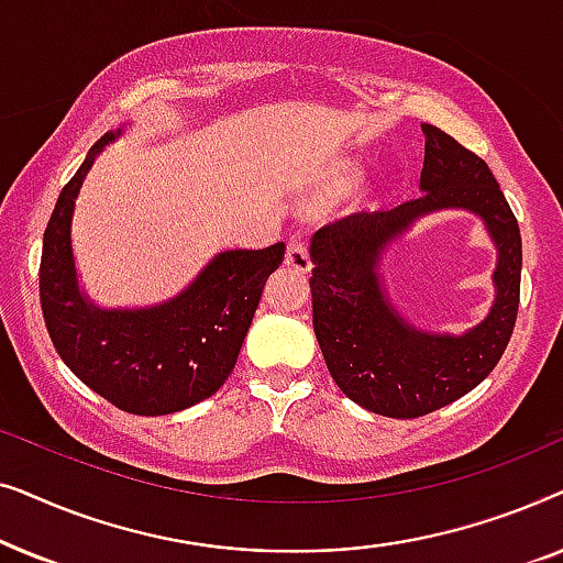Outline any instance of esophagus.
<instances>
[{"label": "esophagus", "mask_w": 563, "mask_h": 563, "mask_svg": "<svg viewBox=\"0 0 563 563\" xmlns=\"http://www.w3.org/2000/svg\"><path fill=\"white\" fill-rule=\"evenodd\" d=\"M284 264L297 268V272H310V256H307V245L302 238H289L287 253H284Z\"/></svg>", "instance_id": "esophagus-1"}]
</instances>
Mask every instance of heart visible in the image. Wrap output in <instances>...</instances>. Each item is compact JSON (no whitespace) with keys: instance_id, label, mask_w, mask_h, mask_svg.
Listing matches in <instances>:
<instances>
[{"instance_id":"b5f03b06","label":"heart","mask_w":563,"mask_h":563,"mask_svg":"<svg viewBox=\"0 0 563 563\" xmlns=\"http://www.w3.org/2000/svg\"><path fill=\"white\" fill-rule=\"evenodd\" d=\"M356 181H358V168H345V172L333 181V195L335 197L345 195V191H349Z\"/></svg>"}]
</instances>
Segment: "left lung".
Wrapping results in <instances>:
<instances>
[{
	"label": "left lung",
	"instance_id": "left-lung-1",
	"mask_svg": "<svg viewBox=\"0 0 563 563\" xmlns=\"http://www.w3.org/2000/svg\"><path fill=\"white\" fill-rule=\"evenodd\" d=\"M422 195L387 212H353L312 235V328L341 391L387 418H420L456 402L487 379L510 343L520 305L522 241L518 220L489 166L441 128L422 125ZM441 209L479 213L498 249L496 302L461 336L407 323L383 291V251Z\"/></svg>",
	"mask_w": 563,
	"mask_h": 563
}]
</instances>
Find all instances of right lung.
Segmentation results:
<instances>
[{"instance_id": "add662e5", "label": "right lung", "mask_w": 563, "mask_h": 563, "mask_svg": "<svg viewBox=\"0 0 563 563\" xmlns=\"http://www.w3.org/2000/svg\"><path fill=\"white\" fill-rule=\"evenodd\" d=\"M122 130L91 145L58 195L41 256L45 328L64 364L99 397L133 415H172L212 397L233 372L268 274L284 243L222 251L174 299L104 310L84 295L71 249V218L91 164Z\"/></svg>"}]
</instances>
